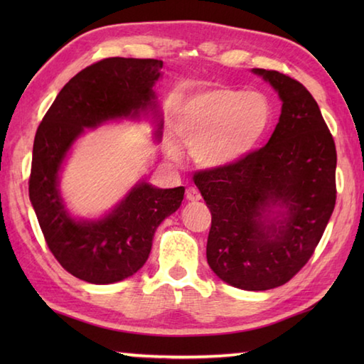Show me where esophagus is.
Wrapping results in <instances>:
<instances>
[{
	"label": "esophagus",
	"mask_w": 364,
	"mask_h": 364,
	"mask_svg": "<svg viewBox=\"0 0 364 364\" xmlns=\"http://www.w3.org/2000/svg\"><path fill=\"white\" fill-rule=\"evenodd\" d=\"M186 198L191 200V202H197V200L202 198V194H200V191L196 188H188L186 189Z\"/></svg>",
	"instance_id": "esophagus-1"
}]
</instances>
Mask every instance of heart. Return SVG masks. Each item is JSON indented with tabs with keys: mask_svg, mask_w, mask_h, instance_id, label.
Listing matches in <instances>:
<instances>
[{
	"mask_svg": "<svg viewBox=\"0 0 364 364\" xmlns=\"http://www.w3.org/2000/svg\"><path fill=\"white\" fill-rule=\"evenodd\" d=\"M272 117V105L261 92L218 86L200 90L183 103L176 128L198 164L223 167L257 149Z\"/></svg>",
	"mask_w": 364,
	"mask_h": 364,
	"instance_id": "obj_1",
	"label": "heart"
}]
</instances>
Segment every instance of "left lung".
<instances>
[{
	"mask_svg": "<svg viewBox=\"0 0 364 364\" xmlns=\"http://www.w3.org/2000/svg\"><path fill=\"white\" fill-rule=\"evenodd\" d=\"M283 106L269 142L233 164L194 175L211 211L208 264L247 291L288 283L311 258L336 202V149L304 84L253 68ZM280 207V212H274Z\"/></svg>",
	"mask_w": 364,
	"mask_h": 364,
	"instance_id": "1",
	"label": "left lung"
}]
</instances>
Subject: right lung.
I'll return each instance as SVG.
<instances>
[{
    "label": "right lung",
    "mask_w": 364,
    "mask_h": 364,
    "mask_svg": "<svg viewBox=\"0 0 364 364\" xmlns=\"http://www.w3.org/2000/svg\"><path fill=\"white\" fill-rule=\"evenodd\" d=\"M161 68L158 59L98 60L65 84L37 128L29 200L54 258L87 283L107 284L136 274L149 258L158 225L183 202V186L158 189L142 181L103 219L75 220L58 188L65 154L84 128L156 107L153 86Z\"/></svg>",
    "instance_id": "right-lung-1"
}]
</instances>
